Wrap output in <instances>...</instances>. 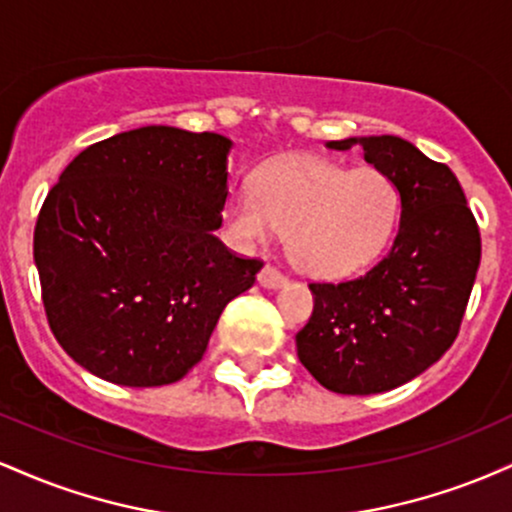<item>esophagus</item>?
Segmentation results:
<instances>
[{"label":"esophagus","mask_w":512,"mask_h":512,"mask_svg":"<svg viewBox=\"0 0 512 512\" xmlns=\"http://www.w3.org/2000/svg\"><path fill=\"white\" fill-rule=\"evenodd\" d=\"M257 281H260V286H264V289H281V286L286 284V276L276 267H272V264H267V267H262V272L257 274Z\"/></svg>","instance_id":"1"}]
</instances>
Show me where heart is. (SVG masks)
<instances>
[{"mask_svg": "<svg viewBox=\"0 0 512 512\" xmlns=\"http://www.w3.org/2000/svg\"><path fill=\"white\" fill-rule=\"evenodd\" d=\"M397 185L378 168H344L320 158H291L264 168L255 190H233L223 223L245 250L289 231L291 260L320 279L368 267L395 231Z\"/></svg>", "mask_w": 512, "mask_h": 512, "instance_id": "1", "label": "heart"}]
</instances>
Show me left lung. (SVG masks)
I'll list each match as a JSON object with an SVG mask.
<instances>
[{"label":"left lung","mask_w":512,"mask_h":512,"mask_svg":"<svg viewBox=\"0 0 512 512\" xmlns=\"http://www.w3.org/2000/svg\"><path fill=\"white\" fill-rule=\"evenodd\" d=\"M397 185L395 243L366 274L310 284L313 315L296 334L298 358L339 395H375L421 375L455 342L481 260L479 226L455 173L402 137H349Z\"/></svg>","instance_id":"8db88e82"}]
</instances>
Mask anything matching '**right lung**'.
Returning <instances> with one entry per match:
<instances>
[{
  "instance_id": "right-lung-1",
  "label": "right lung",
  "mask_w": 512,
  "mask_h": 512,
  "mask_svg": "<svg viewBox=\"0 0 512 512\" xmlns=\"http://www.w3.org/2000/svg\"><path fill=\"white\" fill-rule=\"evenodd\" d=\"M233 142L149 125L91 144L48 192L33 236L50 330L88 373L180 380L260 260L219 238Z\"/></svg>"
}]
</instances>
